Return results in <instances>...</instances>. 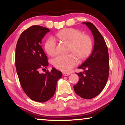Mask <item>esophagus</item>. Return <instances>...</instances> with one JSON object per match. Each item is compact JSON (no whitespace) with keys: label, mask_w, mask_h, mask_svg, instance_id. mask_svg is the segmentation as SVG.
Wrapping results in <instances>:
<instances>
[{"label":"esophagus","mask_w":125,"mask_h":125,"mask_svg":"<svg viewBox=\"0 0 125 125\" xmlns=\"http://www.w3.org/2000/svg\"><path fill=\"white\" fill-rule=\"evenodd\" d=\"M62 74L64 76H69V75L70 74V73H66V72H63Z\"/></svg>","instance_id":"34e87169"}]
</instances>
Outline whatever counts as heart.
<instances>
[{
  "instance_id": "heart-1",
  "label": "heart",
  "mask_w": 125,
  "mask_h": 125,
  "mask_svg": "<svg viewBox=\"0 0 125 125\" xmlns=\"http://www.w3.org/2000/svg\"><path fill=\"white\" fill-rule=\"evenodd\" d=\"M60 40L69 44V51L76 54L80 60L86 57L91 52L92 41L88 35H83V32L74 28H66L56 34ZM44 48L49 55L56 54V42L54 39L50 37L46 41ZM54 66L63 72H69L77 64V59L72 53L68 55H59L53 61Z\"/></svg>"
}]
</instances>
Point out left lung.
I'll return each mask as SVG.
<instances>
[{
  "label": "left lung",
  "mask_w": 125,
  "mask_h": 125,
  "mask_svg": "<svg viewBox=\"0 0 125 125\" xmlns=\"http://www.w3.org/2000/svg\"><path fill=\"white\" fill-rule=\"evenodd\" d=\"M91 30L94 39L93 52L78 68L84 70L76 73L79 81L73 86L75 93L82 98L91 99L98 95L106 84L109 74L108 49L100 32L90 22H83Z\"/></svg>",
  "instance_id": "8db88e82"
}]
</instances>
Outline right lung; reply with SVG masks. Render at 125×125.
Masks as SVG:
<instances>
[{
  "instance_id": "right-lung-1",
  "label": "right lung",
  "mask_w": 125,
  "mask_h": 125,
  "mask_svg": "<svg viewBox=\"0 0 125 125\" xmlns=\"http://www.w3.org/2000/svg\"><path fill=\"white\" fill-rule=\"evenodd\" d=\"M49 29L32 25L22 32L17 42L15 66L23 91L31 100L45 102L53 96L57 80L62 73L53 68L40 73L48 66V58L42 48V40Z\"/></svg>"
}]
</instances>
